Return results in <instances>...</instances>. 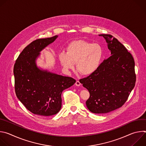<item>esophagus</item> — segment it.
<instances>
[{
  "label": "esophagus",
  "instance_id": "esophagus-1",
  "mask_svg": "<svg viewBox=\"0 0 146 146\" xmlns=\"http://www.w3.org/2000/svg\"><path fill=\"white\" fill-rule=\"evenodd\" d=\"M75 84H76V86H80L81 85V83H80V82L78 80H77V81H76Z\"/></svg>",
  "mask_w": 146,
  "mask_h": 146
}]
</instances>
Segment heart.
<instances>
[{
    "label": "heart",
    "mask_w": 146,
    "mask_h": 146,
    "mask_svg": "<svg viewBox=\"0 0 146 146\" xmlns=\"http://www.w3.org/2000/svg\"><path fill=\"white\" fill-rule=\"evenodd\" d=\"M103 56L104 50L99 44L81 40L70 43L66 52L59 54V59L65 69H73L74 63H77V69L81 74L90 76L98 70Z\"/></svg>",
    "instance_id": "obj_1"
}]
</instances>
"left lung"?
<instances>
[{"label":"left lung","mask_w":146,"mask_h":146,"mask_svg":"<svg viewBox=\"0 0 146 146\" xmlns=\"http://www.w3.org/2000/svg\"><path fill=\"white\" fill-rule=\"evenodd\" d=\"M106 40L111 56L104 60L98 70L80 79L90 96L88 110L95 114L116 110L127 100L136 82L135 61L131 54L111 35H100Z\"/></svg>","instance_id":"obj_1"}]
</instances>
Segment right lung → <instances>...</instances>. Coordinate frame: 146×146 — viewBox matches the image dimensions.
<instances>
[{
    "mask_svg": "<svg viewBox=\"0 0 146 146\" xmlns=\"http://www.w3.org/2000/svg\"><path fill=\"white\" fill-rule=\"evenodd\" d=\"M58 37L37 39L19 55L14 66L15 91L18 99L31 113L42 116L56 114L61 109L62 91L76 80L40 69L36 60L40 52Z\"/></svg>",
    "mask_w": 146,
    "mask_h": 146,
    "instance_id": "right-lung-1",
    "label": "right lung"
}]
</instances>
